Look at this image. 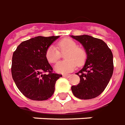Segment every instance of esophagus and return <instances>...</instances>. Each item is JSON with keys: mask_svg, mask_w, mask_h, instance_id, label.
Segmentation results:
<instances>
[{"mask_svg": "<svg viewBox=\"0 0 125 125\" xmlns=\"http://www.w3.org/2000/svg\"><path fill=\"white\" fill-rule=\"evenodd\" d=\"M62 76H63V77H70L71 76V74H64Z\"/></svg>", "mask_w": 125, "mask_h": 125, "instance_id": "1", "label": "esophagus"}]
</instances>
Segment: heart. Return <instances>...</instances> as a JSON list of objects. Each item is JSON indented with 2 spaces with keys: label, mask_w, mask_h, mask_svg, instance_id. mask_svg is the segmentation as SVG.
<instances>
[{
  "label": "heart",
  "mask_w": 125,
  "mask_h": 125,
  "mask_svg": "<svg viewBox=\"0 0 125 125\" xmlns=\"http://www.w3.org/2000/svg\"><path fill=\"white\" fill-rule=\"evenodd\" d=\"M56 48L50 45L45 52V58L50 63H56L64 54L66 60L58 62L55 65V70L60 73H67L73 70L76 66L81 67L86 62L87 54L85 49L77 45L75 41L66 38L61 39L56 44Z\"/></svg>",
  "instance_id": "heart-1"
}]
</instances>
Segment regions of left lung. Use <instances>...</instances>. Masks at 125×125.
Returning a JSON list of instances; mask_svg holds the SVG:
<instances>
[{
	"label": "left lung",
	"instance_id": "left-lung-1",
	"mask_svg": "<svg viewBox=\"0 0 125 125\" xmlns=\"http://www.w3.org/2000/svg\"><path fill=\"white\" fill-rule=\"evenodd\" d=\"M71 37L80 42L87 54L84 67L77 75L80 83L71 86L73 94L81 99H90L100 95L105 89L114 71L113 54L103 40L89 35Z\"/></svg>",
	"mask_w": 125,
	"mask_h": 125
}]
</instances>
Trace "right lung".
<instances>
[{
  "instance_id": "1",
  "label": "right lung",
  "mask_w": 125,
  "mask_h": 125,
  "mask_svg": "<svg viewBox=\"0 0 125 125\" xmlns=\"http://www.w3.org/2000/svg\"><path fill=\"white\" fill-rule=\"evenodd\" d=\"M59 36H38L21 42L13 54L12 77L21 93L31 100L52 96L61 74L55 73L45 58L48 48Z\"/></svg>"
}]
</instances>
